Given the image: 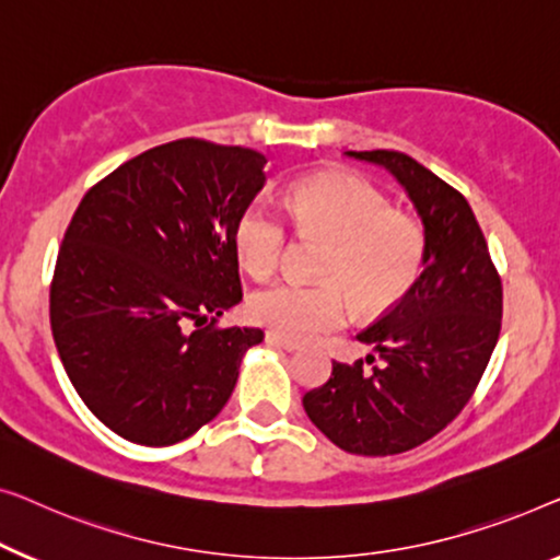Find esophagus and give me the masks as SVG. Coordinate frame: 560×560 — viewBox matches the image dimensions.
<instances>
[{"label": "esophagus", "instance_id": "34e87169", "mask_svg": "<svg viewBox=\"0 0 560 560\" xmlns=\"http://www.w3.org/2000/svg\"><path fill=\"white\" fill-rule=\"evenodd\" d=\"M266 342L273 345V348L287 350V352H294V350H299V342L289 340V337H281V335H277V332H266Z\"/></svg>", "mask_w": 560, "mask_h": 560}]
</instances>
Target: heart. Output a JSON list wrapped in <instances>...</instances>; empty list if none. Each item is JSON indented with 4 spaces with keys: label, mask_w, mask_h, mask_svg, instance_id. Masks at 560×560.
I'll return each mask as SVG.
<instances>
[{
    "label": "heart",
    "mask_w": 560,
    "mask_h": 560,
    "mask_svg": "<svg viewBox=\"0 0 560 560\" xmlns=\"http://www.w3.org/2000/svg\"><path fill=\"white\" fill-rule=\"evenodd\" d=\"M287 212L302 235L325 238L319 283L277 281L250 296V317L289 340L342 327L352 314L383 312L413 287L423 264V231L393 210L388 195L350 172H319L291 187ZM287 225L256 200L235 223V250L250 277L279 269Z\"/></svg>",
    "instance_id": "1"
}]
</instances>
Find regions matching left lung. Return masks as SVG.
Instances as JSON below:
<instances>
[{
    "label": "left lung",
    "instance_id": "left-lung-1",
    "mask_svg": "<svg viewBox=\"0 0 560 560\" xmlns=\"http://www.w3.org/2000/svg\"><path fill=\"white\" fill-rule=\"evenodd\" d=\"M348 156L385 167L404 185L423 223V271L358 335L375 350L365 358L371 368L332 360L329 381L302 404L345 452L390 456L436 436L467 406L500 337L502 281L459 190L404 152Z\"/></svg>",
    "mask_w": 560,
    "mask_h": 560
}]
</instances>
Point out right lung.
Segmentation results:
<instances>
[{"instance_id":"right-lung-1","label":"right lung","mask_w":560,"mask_h":560,"mask_svg":"<svg viewBox=\"0 0 560 560\" xmlns=\"http://www.w3.org/2000/svg\"><path fill=\"white\" fill-rule=\"evenodd\" d=\"M256 149L177 139L85 192L60 243L50 327L101 423L141 446L215 419L256 327H218L243 299L235 223L266 183Z\"/></svg>"}]
</instances>
